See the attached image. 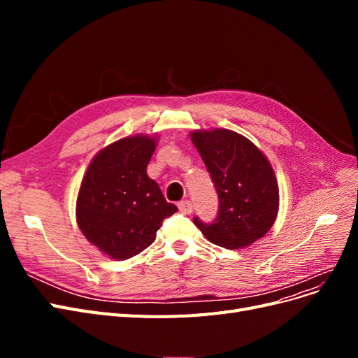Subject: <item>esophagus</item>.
Returning a JSON list of instances; mask_svg holds the SVG:
<instances>
[{
  "mask_svg": "<svg viewBox=\"0 0 358 358\" xmlns=\"http://www.w3.org/2000/svg\"><path fill=\"white\" fill-rule=\"evenodd\" d=\"M178 208L182 213H185V215H189L192 212V204L189 201H180L178 204Z\"/></svg>",
  "mask_w": 358,
  "mask_h": 358,
  "instance_id": "esophagus-1",
  "label": "esophagus"
}]
</instances>
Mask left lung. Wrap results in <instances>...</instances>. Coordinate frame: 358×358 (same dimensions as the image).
Listing matches in <instances>:
<instances>
[{
	"mask_svg": "<svg viewBox=\"0 0 358 358\" xmlns=\"http://www.w3.org/2000/svg\"><path fill=\"white\" fill-rule=\"evenodd\" d=\"M218 194V215L206 224L194 216L209 242L237 249L254 243L272 229L279 209V188L270 162L251 140L230 129L192 131Z\"/></svg>",
	"mask_w": 358,
	"mask_h": 358,
	"instance_id": "8db88e82",
	"label": "left lung"
}]
</instances>
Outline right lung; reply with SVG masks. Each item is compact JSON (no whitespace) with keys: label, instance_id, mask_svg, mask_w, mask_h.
<instances>
[{"label":"right lung","instance_id":"add662e5","mask_svg":"<svg viewBox=\"0 0 358 358\" xmlns=\"http://www.w3.org/2000/svg\"><path fill=\"white\" fill-rule=\"evenodd\" d=\"M155 137L117 140L94 157L76 203L80 231L115 259L137 255L154 243L162 221L178 208L167 203L146 167Z\"/></svg>","mask_w":358,"mask_h":358}]
</instances>
